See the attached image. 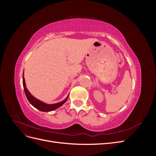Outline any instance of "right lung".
<instances>
[{"label": "right lung", "instance_id": "obj_1", "mask_svg": "<svg viewBox=\"0 0 156 156\" xmlns=\"http://www.w3.org/2000/svg\"><path fill=\"white\" fill-rule=\"evenodd\" d=\"M23 88H24V91H25L27 100H29V101L33 107H34L35 108H37V109H38L42 112H49V111H52L56 109V108H58V107L62 106L64 103L67 101L69 95L63 101H60L59 103H55V104H48V103H45L43 101L37 100V99H36L35 97H34L32 95V94L30 93V92L28 90V89L27 88L25 77H24V71H23Z\"/></svg>", "mask_w": 156, "mask_h": 156}]
</instances>
